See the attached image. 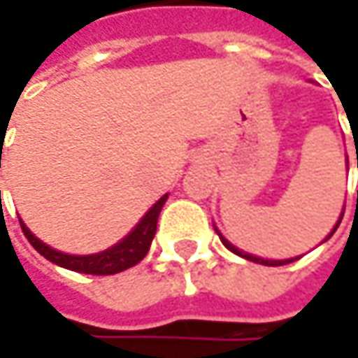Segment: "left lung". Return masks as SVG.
<instances>
[{
    "label": "left lung",
    "instance_id": "8db88e82",
    "mask_svg": "<svg viewBox=\"0 0 358 358\" xmlns=\"http://www.w3.org/2000/svg\"><path fill=\"white\" fill-rule=\"evenodd\" d=\"M338 226H340V220H338L336 228H338ZM336 228L331 230V234L336 232ZM217 234H220V232H217ZM331 234H329V236H331ZM329 236H327V238H329ZM220 238H222V243H224V247H226V249H230V250H232V252H236V255H241V257L249 259V261H252V263H261V265H271V267H275V265H286V263H292V261H296V259H284V261H269V259L252 257V255H249V252H243V250H238V249H236V247H232V245H230V243H228V241H226V238H224L222 234H220ZM327 238H325V241H327Z\"/></svg>",
    "mask_w": 358,
    "mask_h": 358
}]
</instances>
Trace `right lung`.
Segmentation results:
<instances>
[{"instance_id": "obj_1", "label": "right lung", "mask_w": 358, "mask_h": 358, "mask_svg": "<svg viewBox=\"0 0 358 358\" xmlns=\"http://www.w3.org/2000/svg\"><path fill=\"white\" fill-rule=\"evenodd\" d=\"M168 194H164L147 213L145 217L138 222V226L124 238L120 241L115 247L103 250V252H97V255H66V252H59V250L47 247L45 243H41L35 234L20 222L22 226V232L24 236L29 238V243L36 249V252H41L47 261L59 265V267H66V269H72V271H78V273H91V275H111V273H120L132 265H136L151 247V241L155 236V230H157V217H159V211L166 203Z\"/></svg>"}]
</instances>
